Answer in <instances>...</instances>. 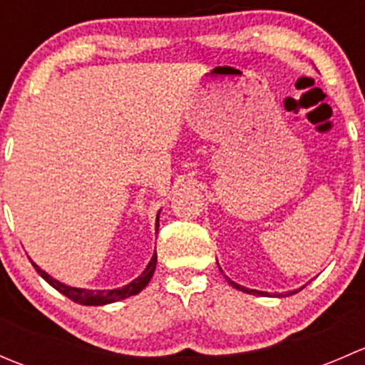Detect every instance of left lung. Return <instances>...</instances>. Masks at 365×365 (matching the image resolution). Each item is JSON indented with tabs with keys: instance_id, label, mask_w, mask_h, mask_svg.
Here are the masks:
<instances>
[{
	"instance_id": "obj_1",
	"label": "left lung",
	"mask_w": 365,
	"mask_h": 365,
	"mask_svg": "<svg viewBox=\"0 0 365 365\" xmlns=\"http://www.w3.org/2000/svg\"><path fill=\"white\" fill-rule=\"evenodd\" d=\"M226 281L230 282V284L233 286V288L240 289V292H244V293H251V295H259V297H264V295H267V293H264V292H257V289H249V288H244V286H240V284H237V282L231 281L230 277H226ZM300 289H302V288H300ZM293 293H297V292H288V293H286V297L293 295Z\"/></svg>"
}]
</instances>
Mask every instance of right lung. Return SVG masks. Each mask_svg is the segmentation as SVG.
Returning a JSON list of instances; mask_svg holds the SVG:
<instances>
[{"mask_svg":"<svg viewBox=\"0 0 365 365\" xmlns=\"http://www.w3.org/2000/svg\"><path fill=\"white\" fill-rule=\"evenodd\" d=\"M157 230H159V215H157ZM31 264L35 267V270L53 286L54 289L61 293V295L68 297L70 300L77 302V304H83V305H106V304H113V302L118 300H123V298H128L132 295H138L143 288H146V284L150 282L152 279L153 272H155V264H157V252H153L152 259H150L148 267L145 268L141 275L138 279H134L132 282H128L127 286L123 288H116V289H84V288H72V286L63 284V282L56 281V279L51 277L47 272H43L42 268H38V264H35L31 261Z\"/></svg>","mask_w":365,"mask_h":365,"instance_id":"obj_1","label":"right lung"}]
</instances>
